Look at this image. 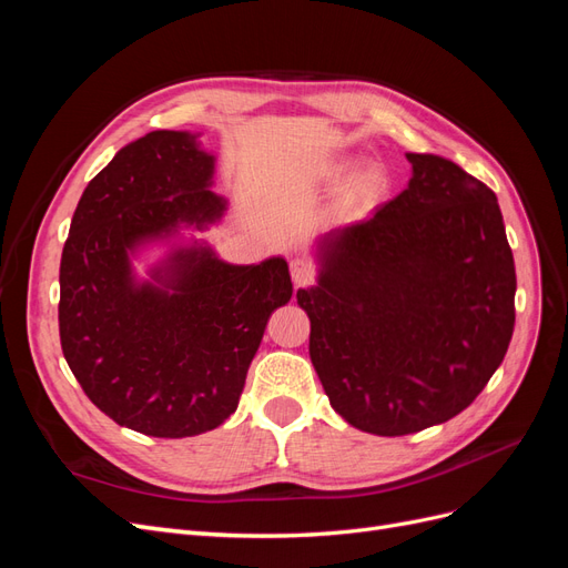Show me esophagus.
I'll return each mask as SVG.
<instances>
[{
  "mask_svg": "<svg viewBox=\"0 0 568 568\" xmlns=\"http://www.w3.org/2000/svg\"><path fill=\"white\" fill-rule=\"evenodd\" d=\"M288 270H291V280H294L296 286L311 284L315 277V265L311 261H305V257H294Z\"/></svg>",
  "mask_w": 568,
  "mask_h": 568,
  "instance_id": "1",
  "label": "esophagus"
}]
</instances>
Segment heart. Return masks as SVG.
I'll return each instance as SVG.
<instances>
[{
  "label": "heart",
  "instance_id": "obj_1",
  "mask_svg": "<svg viewBox=\"0 0 568 568\" xmlns=\"http://www.w3.org/2000/svg\"><path fill=\"white\" fill-rule=\"evenodd\" d=\"M384 189V178L376 170H367L353 182V194L359 199H374Z\"/></svg>",
  "mask_w": 568,
  "mask_h": 568
}]
</instances>
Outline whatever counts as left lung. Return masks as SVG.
I'll return each mask as SVG.
<instances>
[{
    "label": "left lung",
    "mask_w": 568,
    "mask_h": 568,
    "mask_svg": "<svg viewBox=\"0 0 568 568\" xmlns=\"http://www.w3.org/2000/svg\"><path fill=\"white\" fill-rule=\"evenodd\" d=\"M405 192L336 227L301 288L326 398L359 432L407 436L453 419L500 367L517 272L493 189L407 153Z\"/></svg>",
    "instance_id": "8db88e82"
}]
</instances>
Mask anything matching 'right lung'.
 I'll return each mask as SVG.
<instances>
[{
  "instance_id": "right-lung-1",
  "label": "right lung",
  "mask_w": 568,
  "mask_h": 568,
  "mask_svg": "<svg viewBox=\"0 0 568 568\" xmlns=\"http://www.w3.org/2000/svg\"><path fill=\"white\" fill-rule=\"evenodd\" d=\"M215 159L196 134L156 130L115 153L88 184L61 255L59 334L84 395L156 438L211 432L239 405L270 315L294 294L284 257L230 265L180 248L156 284H136L130 255L182 222H215Z\"/></svg>"
}]
</instances>
